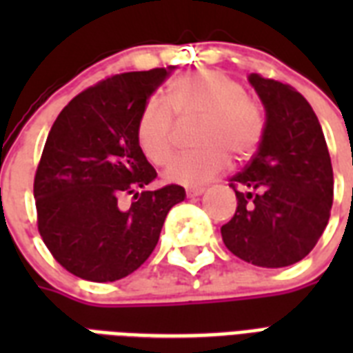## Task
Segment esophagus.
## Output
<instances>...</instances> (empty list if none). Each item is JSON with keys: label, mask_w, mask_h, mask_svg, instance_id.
<instances>
[{"label": "esophagus", "mask_w": 353, "mask_h": 353, "mask_svg": "<svg viewBox=\"0 0 353 353\" xmlns=\"http://www.w3.org/2000/svg\"><path fill=\"white\" fill-rule=\"evenodd\" d=\"M203 192H205L203 187H188L187 188L188 198H196V196H201Z\"/></svg>", "instance_id": "34e87169"}]
</instances>
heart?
Masks as SVG:
<instances>
[{
	"mask_svg": "<svg viewBox=\"0 0 353 353\" xmlns=\"http://www.w3.org/2000/svg\"><path fill=\"white\" fill-rule=\"evenodd\" d=\"M170 102L177 117H201L196 143L199 150L179 157L166 170V179L181 185L210 181L229 165V154L247 159L256 150L263 133V115L245 88L229 74L203 69L170 85ZM161 97L144 102L137 121L139 146L150 163L168 165L176 154L174 113Z\"/></svg>",
	"mask_w": 353,
	"mask_h": 353,
	"instance_id": "heart-1",
	"label": "heart"
}]
</instances>
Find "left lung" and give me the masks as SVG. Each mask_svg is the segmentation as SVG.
Returning <instances> with one entry per match:
<instances>
[{
	"label": "left lung",
	"instance_id": "obj_1",
	"mask_svg": "<svg viewBox=\"0 0 353 353\" xmlns=\"http://www.w3.org/2000/svg\"><path fill=\"white\" fill-rule=\"evenodd\" d=\"M265 110L258 152L231 177L238 207L221 227L232 254L260 268H285L310 254L328 225L334 170L319 119L279 80L249 74Z\"/></svg>",
	"mask_w": 353,
	"mask_h": 353
}]
</instances>
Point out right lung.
<instances>
[{
    "instance_id": "right-lung-1",
    "label": "right lung",
    "mask_w": 353,
    "mask_h": 353,
    "mask_svg": "<svg viewBox=\"0 0 353 353\" xmlns=\"http://www.w3.org/2000/svg\"><path fill=\"white\" fill-rule=\"evenodd\" d=\"M170 68L121 73L79 93L52 124L34 176L41 240L62 268L115 282L146 262L185 188L148 190L157 177L139 146L144 102ZM133 195L124 210L120 199Z\"/></svg>"
}]
</instances>
